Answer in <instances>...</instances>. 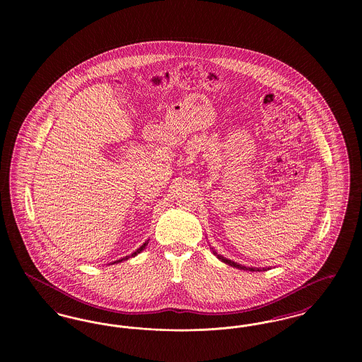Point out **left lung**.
I'll use <instances>...</instances> for the list:
<instances>
[{
    "instance_id": "left-lung-1",
    "label": "left lung",
    "mask_w": 362,
    "mask_h": 362,
    "mask_svg": "<svg viewBox=\"0 0 362 362\" xmlns=\"http://www.w3.org/2000/svg\"><path fill=\"white\" fill-rule=\"evenodd\" d=\"M211 248V247H210ZM211 251H213V254L217 257V258L220 259L221 262H224L226 264H229V266H232V267H236V269H240V270H248V272H266L267 269H259V267H245V266H241L239 263H236V262H233V260H230V259H226L223 257V255H220V254H217V251L214 250V248H211ZM270 269V267H269Z\"/></svg>"
}]
</instances>
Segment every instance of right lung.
<instances>
[{
	"label": "right lung",
	"mask_w": 362,
	"mask_h": 362,
	"mask_svg": "<svg viewBox=\"0 0 362 362\" xmlns=\"http://www.w3.org/2000/svg\"><path fill=\"white\" fill-rule=\"evenodd\" d=\"M148 243H149V240L145 241V243H144V244H142V245H141V247H139V248H137V250H136V251H134V252H133V254H132V255H127V257H123V258L118 259V260H115V262H112V263H111V264H114V263H119V262H122V260H127V259H129V258H133V257H136V255H138V254H139V252H142V251H144V250H145V247H146V245H148Z\"/></svg>",
	"instance_id": "right-lung-1"
}]
</instances>
